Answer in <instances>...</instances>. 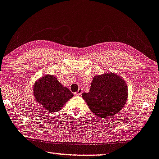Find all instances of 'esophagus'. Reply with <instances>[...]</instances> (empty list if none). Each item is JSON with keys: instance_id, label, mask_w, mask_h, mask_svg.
Segmentation results:
<instances>
[{"instance_id": "1", "label": "esophagus", "mask_w": 159, "mask_h": 159, "mask_svg": "<svg viewBox=\"0 0 159 159\" xmlns=\"http://www.w3.org/2000/svg\"><path fill=\"white\" fill-rule=\"evenodd\" d=\"M82 92H82V89H79L77 91V92L75 93V94H76V95H81L82 94Z\"/></svg>"}]
</instances>
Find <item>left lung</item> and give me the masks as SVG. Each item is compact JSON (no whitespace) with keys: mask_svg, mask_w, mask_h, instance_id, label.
<instances>
[{"mask_svg":"<svg viewBox=\"0 0 159 159\" xmlns=\"http://www.w3.org/2000/svg\"><path fill=\"white\" fill-rule=\"evenodd\" d=\"M92 113L104 119L120 111L128 98V87L124 78L111 72L94 76L88 93L82 94Z\"/></svg>","mask_w":159,"mask_h":159,"instance_id":"left-lung-1","label":"left lung"}]
</instances>
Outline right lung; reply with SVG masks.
<instances>
[{
	"label": "right lung",
	"instance_id": "obj_1",
	"mask_svg": "<svg viewBox=\"0 0 159 159\" xmlns=\"http://www.w3.org/2000/svg\"><path fill=\"white\" fill-rule=\"evenodd\" d=\"M35 101L46 111L52 113L62 109L65 103L73 97L68 88L61 84L55 75L42 76L33 85Z\"/></svg>",
	"mask_w": 159,
	"mask_h": 159
}]
</instances>
